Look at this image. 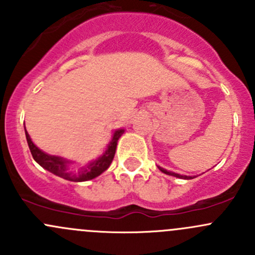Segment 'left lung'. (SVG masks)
<instances>
[{"mask_svg": "<svg viewBox=\"0 0 255 255\" xmlns=\"http://www.w3.org/2000/svg\"><path fill=\"white\" fill-rule=\"evenodd\" d=\"M159 170L161 171V173L166 174V175H171V176H175V177H180V179H186V180H190V179H194L192 176H185V175H180V174H176V173H173V171H169V170H165V169L160 168V166H158Z\"/></svg>", "mask_w": 255, "mask_h": 255, "instance_id": "1", "label": "left lung"}]
</instances>
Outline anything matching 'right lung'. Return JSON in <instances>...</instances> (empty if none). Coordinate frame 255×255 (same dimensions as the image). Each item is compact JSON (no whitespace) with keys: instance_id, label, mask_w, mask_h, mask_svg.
Wrapping results in <instances>:
<instances>
[{"instance_id":"obj_1","label":"right lung","mask_w":255,"mask_h":255,"mask_svg":"<svg viewBox=\"0 0 255 255\" xmlns=\"http://www.w3.org/2000/svg\"><path fill=\"white\" fill-rule=\"evenodd\" d=\"M123 132H125V129L115 130L111 142H110L109 146H107L106 151H105L99 159H96V160L94 161H90L89 164H86V165H84L82 168L79 169L73 168V161L66 160V159L61 158V156L50 155V154H47L43 150H40V149L32 142L27 130H25V138H27V143L28 146H29L30 153H32L33 155V159H34L40 166H43L45 170L53 173L54 175L60 176L63 177V179L69 180V181L80 182L95 179V177L101 175L105 170L109 169V166L111 165L113 160V156H115L116 148H117V142L121 138V135L123 134Z\"/></svg>"}]
</instances>
